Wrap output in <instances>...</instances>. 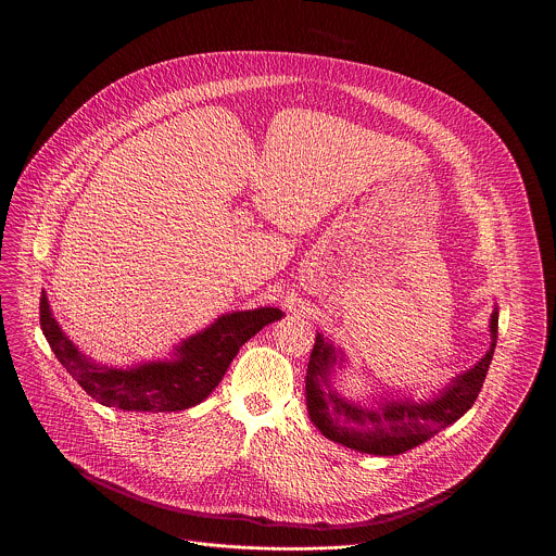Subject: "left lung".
<instances>
[{
  "label": "left lung",
  "instance_id": "1",
  "mask_svg": "<svg viewBox=\"0 0 556 556\" xmlns=\"http://www.w3.org/2000/svg\"><path fill=\"white\" fill-rule=\"evenodd\" d=\"M497 307L491 314V348L470 369L455 376L431 401L412 399H378L374 405L343 399L334 387L332 374L339 358L334 345L316 334L307 374H305V407L307 416L326 438L371 455H401L438 431L459 420L472 403L489 374L497 345Z\"/></svg>",
  "mask_w": 556,
  "mask_h": 556
}]
</instances>
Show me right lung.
<instances>
[{"mask_svg":"<svg viewBox=\"0 0 556 556\" xmlns=\"http://www.w3.org/2000/svg\"><path fill=\"white\" fill-rule=\"evenodd\" d=\"M279 307H255L222 314L215 324L176 348L174 361H151L127 369L103 367L65 337L52 316L46 292L39 301V321L59 363L92 399L123 412H185L200 405L224 378L240 348L264 326L279 321Z\"/></svg>","mask_w":556,"mask_h":556,"instance_id":"1","label":"right lung"}]
</instances>
